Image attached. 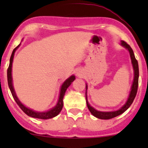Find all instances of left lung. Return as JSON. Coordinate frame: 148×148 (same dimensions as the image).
Segmentation results:
<instances>
[{"label": "left lung", "instance_id": "1", "mask_svg": "<svg viewBox=\"0 0 148 148\" xmlns=\"http://www.w3.org/2000/svg\"><path fill=\"white\" fill-rule=\"evenodd\" d=\"M121 45H122L123 47H126L127 49L129 50V52H130V58H131L133 70H134V79H133V83L131 87V91H130V95H129V98H128V100L126 102V104L123 106L122 108L120 110H119L117 111H113V112H100V111H98L96 110H95L93 108H92V107L89 104L87 99V95H86V101H87V108H88L89 110L90 111V113H92L94 116H95V117L98 119H110L114 118V117L119 116V115H121V113H124L125 111H126L128 108H130V106L132 104L133 100L135 99L136 95L138 85V75H139L138 61L136 59L133 49H132V48L130 47V46L129 45V44H127V43L125 42V41H124V40H122V41H121ZM87 86H86V91H87ZM86 94H87V92H86Z\"/></svg>", "mask_w": 148, "mask_h": 148}]
</instances>
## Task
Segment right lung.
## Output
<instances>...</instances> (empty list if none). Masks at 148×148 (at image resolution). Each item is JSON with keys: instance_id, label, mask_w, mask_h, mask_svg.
<instances>
[{"instance_id": "obj_1", "label": "right lung", "mask_w": 148, "mask_h": 148, "mask_svg": "<svg viewBox=\"0 0 148 148\" xmlns=\"http://www.w3.org/2000/svg\"><path fill=\"white\" fill-rule=\"evenodd\" d=\"M20 46V44L16 47L15 49H13L12 53V56L10 57V65H9V67L7 69V80H8V85L10 89V91H11V93L12 95L13 98L15 99V101H16L17 104H18L19 107H20L21 109L29 116H31V117H33V118H37V119H48L53 118L55 116H58L59 114V113L61 111L63 108V99H64V96L65 92H66V89L68 88V87L71 84L72 82L75 80V77L74 75H72L70 78L66 79L64 84L61 86V92H60V96L59 99H58V104L54 108H53L50 110L47 111V112H45V113H38V112H35L32 110H30L29 108H26L25 106L21 104L20 101L18 100V97L15 95V92L14 91V88H13L12 86V61H13V57H14V54H15V50L17 49V48Z\"/></svg>"}]
</instances>
